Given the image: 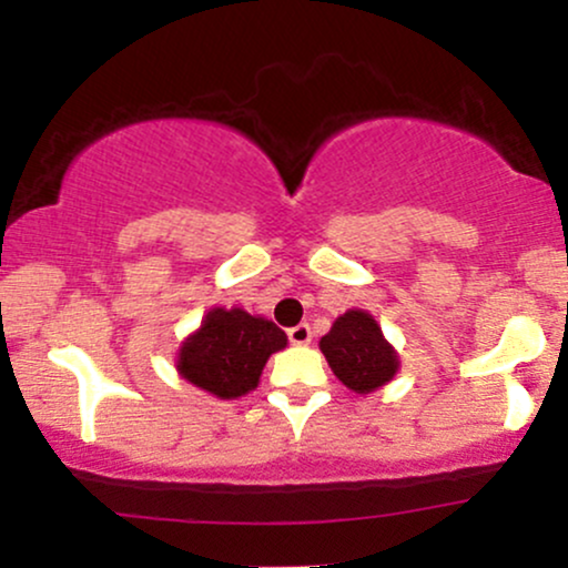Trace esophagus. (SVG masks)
<instances>
[{
	"mask_svg": "<svg viewBox=\"0 0 568 568\" xmlns=\"http://www.w3.org/2000/svg\"><path fill=\"white\" fill-rule=\"evenodd\" d=\"M288 342L291 344H298V347H302V344H310L312 342L310 325L298 323V325H293V328H288Z\"/></svg>",
	"mask_w": 568,
	"mask_h": 568,
	"instance_id": "34e87169",
	"label": "esophagus"
}]
</instances>
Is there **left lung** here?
<instances>
[{
	"label": "left lung",
	"instance_id": "1",
	"mask_svg": "<svg viewBox=\"0 0 568 568\" xmlns=\"http://www.w3.org/2000/svg\"><path fill=\"white\" fill-rule=\"evenodd\" d=\"M321 349L338 379L361 395L374 393L397 371V355L384 342L382 328L361 310L344 312L321 338Z\"/></svg>",
	"mask_w": 568,
	"mask_h": 568
}]
</instances>
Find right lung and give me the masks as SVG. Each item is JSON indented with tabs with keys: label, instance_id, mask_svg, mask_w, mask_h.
Returning a JSON list of instances; mask_svg holds the SVG:
<instances>
[{
	"label": "right lung",
	"instance_id": "1",
	"mask_svg": "<svg viewBox=\"0 0 568 568\" xmlns=\"http://www.w3.org/2000/svg\"><path fill=\"white\" fill-rule=\"evenodd\" d=\"M285 344L288 338L272 321L243 310H213L181 347L179 371L200 389L232 400L256 387L264 363Z\"/></svg>",
	"mask_w": 568,
	"mask_h": 568
}]
</instances>
